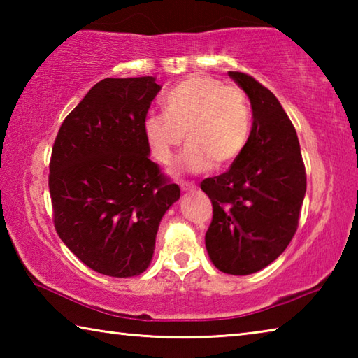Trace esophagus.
Returning <instances> with one entry per match:
<instances>
[{"mask_svg":"<svg viewBox=\"0 0 358 358\" xmlns=\"http://www.w3.org/2000/svg\"><path fill=\"white\" fill-rule=\"evenodd\" d=\"M180 187L183 192H191L196 189V186H194L192 183H187V181H180Z\"/></svg>","mask_w":358,"mask_h":358,"instance_id":"34e87169","label":"esophagus"}]
</instances>
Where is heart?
I'll list each match as a JSON object with an SVG mask.
<instances>
[{
	"label": "heart",
	"instance_id": "b5f03b06",
	"mask_svg": "<svg viewBox=\"0 0 358 358\" xmlns=\"http://www.w3.org/2000/svg\"><path fill=\"white\" fill-rule=\"evenodd\" d=\"M164 113L151 112L143 120V136L151 155L169 164L183 138L178 172H203L226 167L243 153L251 132V108L245 93L208 76H192L169 90Z\"/></svg>",
	"mask_w": 358,
	"mask_h": 358
}]
</instances>
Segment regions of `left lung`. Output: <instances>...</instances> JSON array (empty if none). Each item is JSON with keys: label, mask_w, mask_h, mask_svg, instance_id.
I'll return each instance as SVG.
<instances>
[{"label": "left lung", "mask_w": 358, "mask_h": 358, "mask_svg": "<svg viewBox=\"0 0 358 358\" xmlns=\"http://www.w3.org/2000/svg\"><path fill=\"white\" fill-rule=\"evenodd\" d=\"M229 77L251 102L252 128L229 171L202 181L213 205L205 246L217 270L245 276L270 265L292 240L306 173L295 128L276 96L243 72Z\"/></svg>", "instance_id": "8db88e82"}]
</instances>
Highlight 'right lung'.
<instances>
[{"label": "right lung", "mask_w": 358, "mask_h": 358, "mask_svg": "<svg viewBox=\"0 0 358 358\" xmlns=\"http://www.w3.org/2000/svg\"><path fill=\"white\" fill-rule=\"evenodd\" d=\"M155 77L104 78L63 121L48 187L63 243L98 273L131 278L151 264L166 211L180 199L150 159L143 120Z\"/></svg>", "instance_id": "add662e5"}]
</instances>
